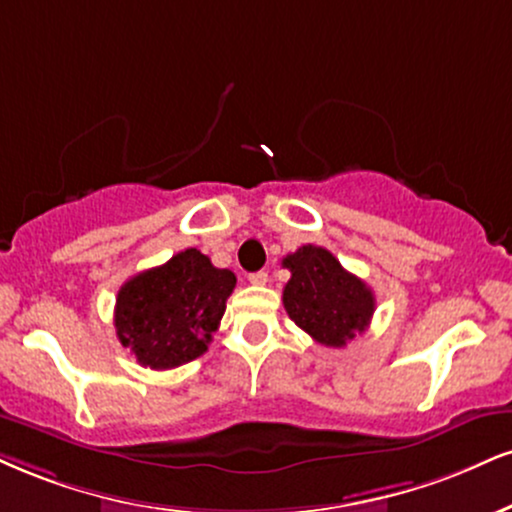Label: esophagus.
<instances>
[{"label":"esophagus","instance_id":"esophagus-1","mask_svg":"<svg viewBox=\"0 0 512 512\" xmlns=\"http://www.w3.org/2000/svg\"><path fill=\"white\" fill-rule=\"evenodd\" d=\"M248 279H250L252 286H264V283H267V279H269V274L267 272H255V274H250Z\"/></svg>","mask_w":512,"mask_h":512}]
</instances>
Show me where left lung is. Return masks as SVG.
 I'll return each mask as SVG.
<instances>
[{"mask_svg": "<svg viewBox=\"0 0 512 512\" xmlns=\"http://www.w3.org/2000/svg\"><path fill=\"white\" fill-rule=\"evenodd\" d=\"M291 272L283 288V307L300 329L326 348H343L369 326L374 293L346 272L329 250L303 245L283 257Z\"/></svg>", "mask_w": 512, "mask_h": 512, "instance_id": "1", "label": "left lung"}]
</instances>
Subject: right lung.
<instances>
[{"mask_svg": "<svg viewBox=\"0 0 512 512\" xmlns=\"http://www.w3.org/2000/svg\"><path fill=\"white\" fill-rule=\"evenodd\" d=\"M236 274L188 248L162 267L135 274L116 295L121 346L150 369H174L205 353L224 317Z\"/></svg>", "mask_w": 512, "mask_h": 512, "instance_id": "obj_1", "label": "right lung"}]
</instances>
